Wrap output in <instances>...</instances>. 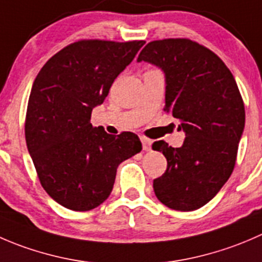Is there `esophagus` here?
<instances>
[{"mask_svg": "<svg viewBox=\"0 0 262 262\" xmlns=\"http://www.w3.org/2000/svg\"><path fill=\"white\" fill-rule=\"evenodd\" d=\"M140 140H141V142H142V149L145 150V151H149L150 149H151V140L150 139H147V137H145V136H141L140 137Z\"/></svg>", "mask_w": 262, "mask_h": 262, "instance_id": "34e87169", "label": "esophagus"}]
</instances>
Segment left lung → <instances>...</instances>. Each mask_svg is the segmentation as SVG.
I'll use <instances>...</instances> for the list:
<instances>
[{
	"label": "left lung",
	"instance_id": "1",
	"mask_svg": "<svg viewBox=\"0 0 262 262\" xmlns=\"http://www.w3.org/2000/svg\"><path fill=\"white\" fill-rule=\"evenodd\" d=\"M159 67L165 77L164 111L185 132L181 147L152 144L167 170L152 182L155 196L173 210L192 211L208 204L233 172L245 128V105L237 82L210 49L190 39L154 40L137 62Z\"/></svg>",
	"mask_w": 262,
	"mask_h": 262
}]
</instances>
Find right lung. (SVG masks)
Listing matches in <instances>:
<instances>
[{
    "instance_id": "1",
    "label": "right lung",
    "mask_w": 262,
    "mask_h": 262,
    "mask_svg": "<svg viewBox=\"0 0 262 262\" xmlns=\"http://www.w3.org/2000/svg\"><path fill=\"white\" fill-rule=\"evenodd\" d=\"M144 40H79L47 61L33 82L25 140L46 192L70 210L88 211L112 192L117 168L141 151L132 132L93 127L92 111Z\"/></svg>"
}]
</instances>
